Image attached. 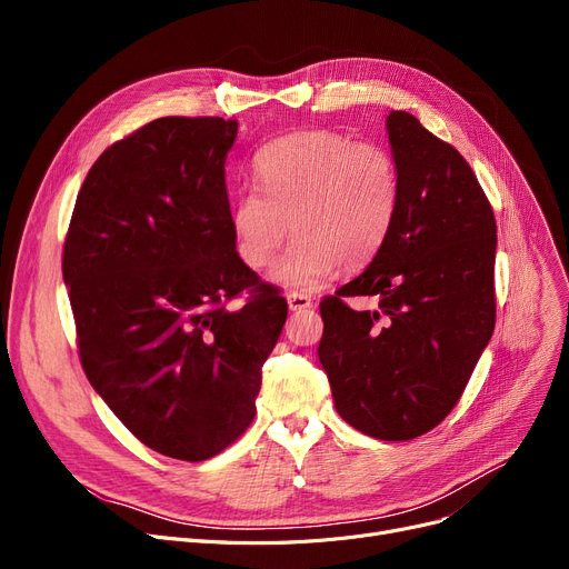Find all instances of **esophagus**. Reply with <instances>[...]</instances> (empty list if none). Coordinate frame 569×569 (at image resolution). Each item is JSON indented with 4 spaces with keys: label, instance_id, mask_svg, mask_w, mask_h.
<instances>
[{
    "label": "esophagus",
    "instance_id": "34e87169",
    "mask_svg": "<svg viewBox=\"0 0 569 569\" xmlns=\"http://www.w3.org/2000/svg\"><path fill=\"white\" fill-rule=\"evenodd\" d=\"M286 300H288L290 311H305V309H309L313 305L311 297L305 295V292H288Z\"/></svg>",
    "mask_w": 569,
    "mask_h": 569
}]
</instances>
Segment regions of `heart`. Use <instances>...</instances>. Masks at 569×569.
<instances>
[{"mask_svg":"<svg viewBox=\"0 0 569 569\" xmlns=\"http://www.w3.org/2000/svg\"><path fill=\"white\" fill-rule=\"evenodd\" d=\"M257 189L230 207L237 251L253 269L279 260L274 279L313 290L339 269L367 264L390 237L401 207L397 157L378 142L339 131H297L264 144L253 159Z\"/></svg>","mask_w":569,"mask_h":569,"instance_id":"obj_1","label":"heart"}]
</instances>
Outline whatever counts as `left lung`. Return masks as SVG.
<instances>
[{"label": "left lung", "instance_id": "8db88e82", "mask_svg": "<svg viewBox=\"0 0 569 569\" xmlns=\"http://www.w3.org/2000/svg\"><path fill=\"white\" fill-rule=\"evenodd\" d=\"M401 207L365 272L320 302L318 346L343 420L371 438L412 440L459 403L496 325V219L457 149L417 117H387ZM373 293L376 312L346 296Z\"/></svg>", "mask_w": 569, "mask_h": 569}]
</instances>
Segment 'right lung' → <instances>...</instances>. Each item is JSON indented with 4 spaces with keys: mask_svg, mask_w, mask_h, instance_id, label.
<instances>
[{
    "mask_svg": "<svg viewBox=\"0 0 569 569\" xmlns=\"http://www.w3.org/2000/svg\"><path fill=\"white\" fill-rule=\"evenodd\" d=\"M237 119L161 117L87 172L62 274L80 365L142 445L204 461L256 415L288 305L234 249L226 157ZM237 296L242 308L228 310Z\"/></svg>",
    "mask_w": 569,
    "mask_h": 569,
    "instance_id": "1",
    "label": "right lung"
}]
</instances>
